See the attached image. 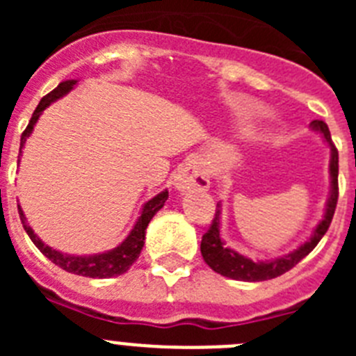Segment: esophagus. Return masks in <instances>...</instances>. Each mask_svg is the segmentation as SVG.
I'll list each match as a JSON object with an SVG mask.
<instances>
[{
	"instance_id": "1",
	"label": "esophagus",
	"mask_w": 356,
	"mask_h": 356,
	"mask_svg": "<svg viewBox=\"0 0 356 356\" xmlns=\"http://www.w3.org/2000/svg\"><path fill=\"white\" fill-rule=\"evenodd\" d=\"M210 187V176L205 163L193 159L185 162L175 176V188L178 193L191 191H207Z\"/></svg>"
}]
</instances>
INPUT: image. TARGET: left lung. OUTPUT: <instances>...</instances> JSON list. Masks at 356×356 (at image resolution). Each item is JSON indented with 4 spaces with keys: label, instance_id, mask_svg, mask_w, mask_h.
<instances>
[{
    "label": "left lung",
    "instance_id": "8db88e82",
    "mask_svg": "<svg viewBox=\"0 0 356 356\" xmlns=\"http://www.w3.org/2000/svg\"><path fill=\"white\" fill-rule=\"evenodd\" d=\"M310 128H312L314 131H319L321 137L325 139V143L328 144L330 147V193L328 200H326L323 219L317 222V226L314 228L310 237L305 238L300 246L296 248L294 251H291V253L282 254V257H276V259L271 260H251L248 259L246 254L238 253L234 248H229L228 244H226L225 238H222V205L221 201H219V203H217L216 217H213L212 225H210L209 232H207V234L203 235V238H201V254H203V260H205L207 266H209L212 271H216L217 275L226 276V278L232 280H238V282H266V280H273L276 278V276H282L284 273H287L289 269H292L296 264L301 262V260L319 244L323 235L328 232L339 197V153L337 149H335V146H333L332 137H330V130L328 127H326L325 121H317L316 119V121L310 122Z\"/></svg>",
    "mask_w": 356,
    "mask_h": 356
}]
</instances>
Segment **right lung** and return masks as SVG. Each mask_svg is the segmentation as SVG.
Listing matches in <instances>:
<instances>
[{
    "label": "right lung",
    "instance_id": "obj_1",
    "mask_svg": "<svg viewBox=\"0 0 356 356\" xmlns=\"http://www.w3.org/2000/svg\"><path fill=\"white\" fill-rule=\"evenodd\" d=\"M78 80H65L58 83L56 89H53L48 96H44L40 99V103L37 105L35 112L31 115L30 122H28L26 130L21 135V146H19V159L17 163L21 162V155H23V147L26 144V139L31 135L33 128H35L37 121L42 115V112L48 108L51 103H55L56 99L64 97L65 94L71 92L74 87H76ZM168 188L159 193L156 196L151 197L149 201H146L140 209V216L137 217L134 228L130 229V234L127 235V238L119 244V246L112 248L108 251H103V253H94V254H69L62 253V251L55 250V248L48 246L40 241L39 235L33 232L30 225L26 221V216H24L21 205H17L19 209V217H21V222H23L24 229H26L28 237L31 238V242L35 244L40 250V253L46 257V259L51 260L55 266L62 267L64 271L72 273V275L78 276H89V278H112V276H121L134 266V262L139 259L140 251L144 248V241H146V228L149 225V221L153 219L156 212L163 207V203L168 201Z\"/></svg>",
    "mask_w": 356,
    "mask_h": 356
}]
</instances>
